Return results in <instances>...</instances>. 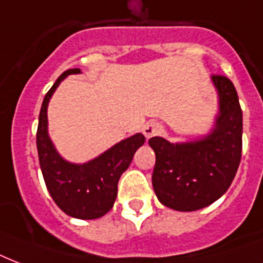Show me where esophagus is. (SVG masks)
<instances>
[{"mask_svg": "<svg viewBox=\"0 0 263 263\" xmlns=\"http://www.w3.org/2000/svg\"><path fill=\"white\" fill-rule=\"evenodd\" d=\"M160 130H162V126L159 123H156V122H148L145 126H144V129H142V133L145 136L146 138H151L156 136L158 133H160Z\"/></svg>", "mask_w": 263, "mask_h": 263, "instance_id": "34e87169", "label": "esophagus"}]
</instances>
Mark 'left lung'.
I'll return each mask as SVG.
<instances>
[{"label":"left lung","mask_w":263,"mask_h":263,"mask_svg":"<svg viewBox=\"0 0 263 263\" xmlns=\"http://www.w3.org/2000/svg\"><path fill=\"white\" fill-rule=\"evenodd\" d=\"M219 96L214 130L199 141L172 144L152 137V185L162 204L195 211L214 203L231 186L241 159L243 112L235 85L228 77H211Z\"/></svg>","instance_id":"left-lung-1"}]
</instances>
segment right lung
<instances>
[{
	"mask_svg": "<svg viewBox=\"0 0 263 263\" xmlns=\"http://www.w3.org/2000/svg\"><path fill=\"white\" fill-rule=\"evenodd\" d=\"M79 72V68L64 71L45 96L36 129V148L45 184L54 203L70 217L95 219L112 209L118 195V181L145 137L141 133L134 134L85 164L68 163L63 159L48 136L46 108L59 83L67 75Z\"/></svg>",
	"mask_w": 263,
	"mask_h": 263,
	"instance_id": "right-lung-1",
	"label": "right lung"
}]
</instances>
